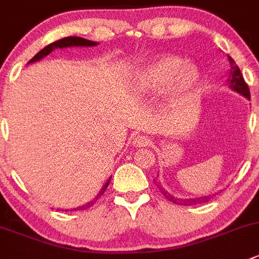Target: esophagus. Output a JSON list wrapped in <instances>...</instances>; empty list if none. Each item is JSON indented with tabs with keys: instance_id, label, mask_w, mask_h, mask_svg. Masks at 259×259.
Returning a JSON list of instances; mask_svg holds the SVG:
<instances>
[{
	"instance_id": "esophagus-1",
	"label": "esophagus",
	"mask_w": 259,
	"mask_h": 259,
	"mask_svg": "<svg viewBox=\"0 0 259 259\" xmlns=\"http://www.w3.org/2000/svg\"><path fill=\"white\" fill-rule=\"evenodd\" d=\"M151 144V140H150V137L147 136H136L134 139V141H132V145H134L135 147H145V146H149V145Z\"/></svg>"
}]
</instances>
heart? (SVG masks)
Listing matches in <instances>:
<instances>
[{
  "mask_svg": "<svg viewBox=\"0 0 259 259\" xmlns=\"http://www.w3.org/2000/svg\"><path fill=\"white\" fill-rule=\"evenodd\" d=\"M137 88L144 93L161 90L169 104H177L193 94L201 73L193 63L183 62L173 54H161L142 66L137 72Z\"/></svg>",
  "mask_w": 259,
  "mask_h": 259,
  "instance_id": "1",
  "label": "heart"
}]
</instances>
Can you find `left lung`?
<instances>
[{
	"label": "left lung",
	"instance_id": "obj_1",
	"mask_svg": "<svg viewBox=\"0 0 259 259\" xmlns=\"http://www.w3.org/2000/svg\"><path fill=\"white\" fill-rule=\"evenodd\" d=\"M229 62H230V76H229L228 81H226L229 88L233 89L234 91L239 93L240 95L247 98V99H250L249 88H248L247 82L244 81V77H243L239 67L236 66L235 61H234L231 57H229ZM157 187H159L160 192L164 194L165 198L169 199V201L173 202V203H176V205L192 206V205H197V203H206V202H208L211 199V196L197 197V198H177V197H174L173 194L169 193L168 191H165L160 184H157Z\"/></svg>",
	"mask_w": 259,
	"mask_h": 259
}]
</instances>
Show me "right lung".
I'll return each instance as SVG.
<instances>
[{
    "label": "right lung",
    "mask_w": 259,
    "mask_h": 259,
    "mask_svg": "<svg viewBox=\"0 0 259 259\" xmlns=\"http://www.w3.org/2000/svg\"><path fill=\"white\" fill-rule=\"evenodd\" d=\"M99 43H97V41H91V40H88V39H83V38H80V36H67V38H63V39H60V40L57 41H53V43L48 44L47 47H44L43 49H41L40 52H38V53L34 56L33 58H31L30 61H29V63H33V62H36V61L41 60V58H44L46 56H48L51 52H53L54 49H57V48H67V47H94V46H98ZM109 178L108 179L107 183L103 186V188L100 189L99 193L97 194V197H95L93 201L88 202L86 205L81 206V207H77V208H73V210H86V208H90L91 206L94 205L95 202H97V199H99L100 197L104 194L105 189H107V187L109 186V182H110Z\"/></svg>",
    "instance_id": "right-lung-1"
}]
</instances>
